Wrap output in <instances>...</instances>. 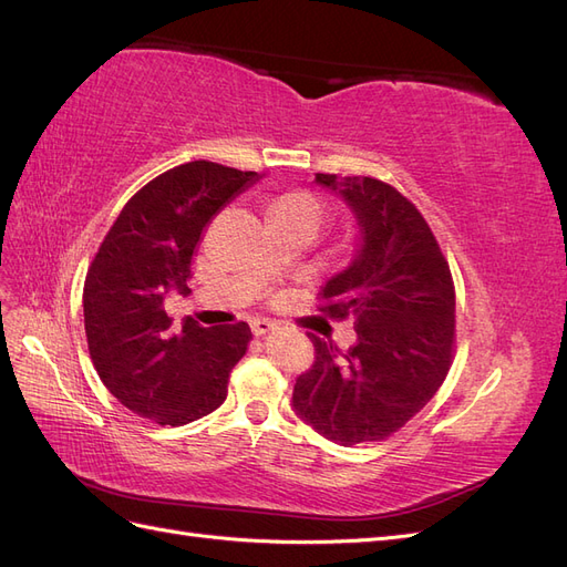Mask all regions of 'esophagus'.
Wrapping results in <instances>:
<instances>
[{
	"instance_id": "1",
	"label": "esophagus",
	"mask_w": 567,
	"mask_h": 567,
	"mask_svg": "<svg viewBox=\"0 0 567 567\" xmlns=\"http://www.w3.org/2000/svg\"><path fill=\"white\" fill-rule=\"evenodd\" d=\"M250 326H252V333L255 336H267L269 331L277 329V321H271V319H252Z\"/></svg>"
}]
</instances>
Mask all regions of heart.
<instances>
[{
	"instance_id": "obj_1",
	"label": "heart",
	"mask_w": 567,
	"mask_h": 567,
	"mask_svg": "<svg viewBox=\"0 0 567 567\" xmlns=\"http://www.w3.org/2000/svg\"><path fill=\"white\" fill-rule=\"evenodd\" d=\"M274 210H312L319 215V200L307 194H288L274 203Z\"/></svg>"
}]
</instances>
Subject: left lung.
I'll use <instances>...</instances> for the list:
<instances>
[{
  "label": "left lung",
  "mask_w": 567,
  "mask_h": 567,
  "mask_svg": "<svg viewBox=\"0 0 567 567\" xmlns=\"http://www.w3.org/2000/svg\"><path fill=\"white\" fill-rule=\"evenodd\" d=\"M346 200L357 246L326 281L323 310L352 315L357 342L340 354L310 336L315 364L293 388L296 414L342 447L385 440L433 400L454 348V286L431 227L398 188L373 177L317 175Z\"/></svg>",
  "instance_id": "obj_1"
}]
</instances>
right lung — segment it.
I'll return each instance as SVG.
<instances>
[{
	"instance_id": "add662e5",
	"label": "right lung",
	"mask_w": 567,
	"mask_h": 567,
	"mask_svg": "<svg viewBox=\"0 0 567 567\" xmlns=\"http://www.w3.org/2000/svg\"><path fill=\"white\" fill-rule=\"evenodd\" d=\"M257 173L194 161L136 192L84 279V331L99 379L142 419L184 425L227 400L229 373L252 340L246 321L205 329L165 312L167 293L188 296L194 255L215 215Z\"/></svg>"
}]
</instances>
